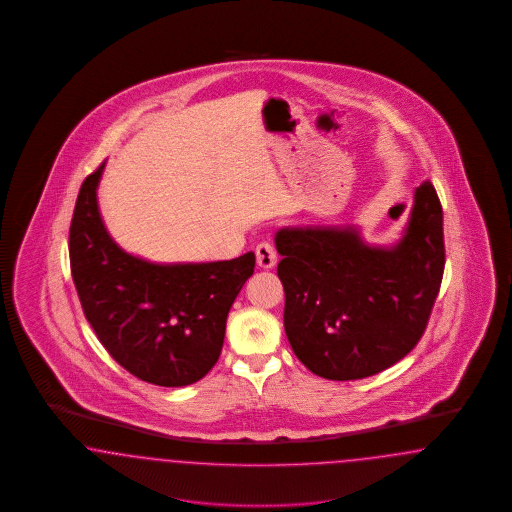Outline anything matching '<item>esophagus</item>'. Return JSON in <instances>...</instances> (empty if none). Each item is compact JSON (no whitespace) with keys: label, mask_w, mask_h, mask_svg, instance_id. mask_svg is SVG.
<instances>
[{"label":"esophagus","mask_w":512,"mask_h":512,"mask_svg":"<svg viewBox=\"0 0 512 512\" xmlns=\"http://www.w3.org/2000/svg\"><path fill=\"white\" fill-rule=\"evenodd\" d=\"M255 255H257V265L265 268V270L274 268V265L278 263V253H276L274 246L268 244V242H261L255 249Z\"/></svg>","instance_id":"1"}]
</instances>
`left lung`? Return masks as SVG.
<instances>
[{
    "label": "left lung",
    "mask_w": 512,
    "mask_h": 512,
    "mask_svg": "<svg viewBox=\"0 0 512 512\" xmlns=\"http://www.w3.org/2000/svg\"><path fill=\"white\" fill-rule=\"evenodd\" d=\"M442 205L425 181L400 242L369 246L356 226H287L276 232L284 328L312 373L352 381L394 366L429 324L442 284Z\"/></svg>",
    "instance_id": "obj_1"
}]
</instances>
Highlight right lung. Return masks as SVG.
Returning a JSON list of instances; mask_svg holds the SVG:
<instances>
[{
    "instance_id": "1",
    "label": "right lung",
    "mask_w": 512,
    "mask_h": 512,
    "mask_svg": "<svg viewBox=\"0 0 512 512\" xmlns=\"http://www.w3.org/2000/svg\"><path fill=\"white\" fill-rule=\"evenodd\" d=\"M104 162L83 181L70 225V268L83 314L108 354L141 381L186 387L221 356L226 316L255 268L232 261L156 265L118 246L97 188Z\"/></svg>"
}]
</instances>
